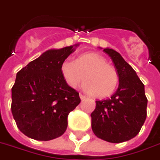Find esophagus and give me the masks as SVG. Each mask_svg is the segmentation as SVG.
<instances>
[{
    "mask_svg": "<svg viewBox=\"0 0 160 160\" xmlns=\"http://www.w3.org/2000/svg\"><path fill=\"white\" fill-rule=\"evenodd\" d=\"M79 96H80V98H81L82 100H83V99H85V98H87L86 96L83 95V94H82V93H80V94H79Z\"/></svg>",
    "mask_w": 160,
    "mask_h": 160,
    "instance_id": "esophagus-1",
    "label": "esophagus"
}]
</instances>
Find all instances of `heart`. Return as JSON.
Returning <instances> with one entry per match:
<instances>
[{"instance_id": "heart-1", "label": "heart", "mask_w": 160, "mask_h": 160, "mask_svg": "<svg viewBox=\"0 0 160 160\" xmlns=\"http://www.w3.org/2000/svg\"><path fill=\"white\" fill-rule=\"evenodd\" d=\"M61 72L71 88L78 87L82 78L83 88L97 98H104L116 90L119 82L117 71L96 53H85L75 61L65 60Z\"/></svg>"}]
</instances>
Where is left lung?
Masks as SVG:
<instances>
[{"mask_svg":"<svg viewBox=\"0 0 160 160\" xmlns=\"http://www.w3.org/2000/svg\"><path fill=\"white\" fill-rule=\"evenodd\" d=\"M104 51L112 59L119 75V87L110 98L96 101L91 114L92 130L98 138L119 143L133 138L147 117L144 84L132 67L112 49Z\"/></svg>","mask_w":160,"mask_h":160,"instance_id":"1","label":"left lung"}]
</instances>
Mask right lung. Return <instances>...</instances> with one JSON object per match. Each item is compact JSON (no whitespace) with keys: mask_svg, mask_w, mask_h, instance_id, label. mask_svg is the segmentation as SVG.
<instances>
[{"mask_svg":"<svg viewBox=\"0 0 160 160\" xmlns=\"http://www.w3.org/2000/svg\"><path fill=\"white\" fill-rule=\"evenodd\" d=\"M72 47L48 50L17 73L11 109L18 128L30 138L49 141L62 136L68 114L81 101L61 72Z\"/></svg>","mask_w":160,"mask_h":160,"instance_id":"add662e5","label":"right lung"}]
</instances>
